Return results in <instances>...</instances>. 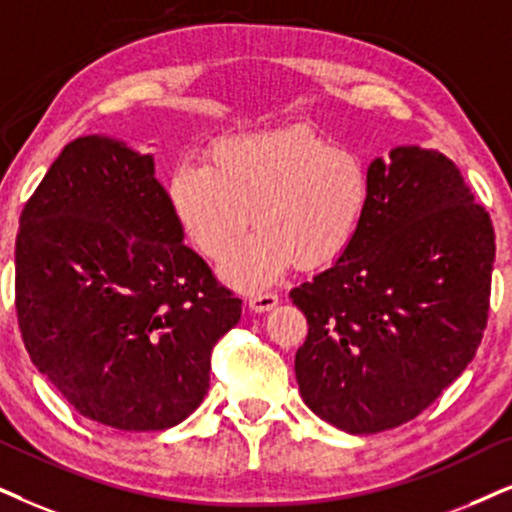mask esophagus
Returning <instances> with one entry per match:
<instances>
[{
  "mask_svg": "<svg viewBox=\"0 0 512 512\" xmlns=\"http://www.w3.org/2000/svg\"><path fill=\"white\" fill-rule=\"evenodd\" d=\"M248 304L252 312H269L271 307H276L278 304V295L276 293H252L248 297Z\"/></svg>",
  "mask_w": 512,
  "mask_h": 512,
  "instance_id": "34e87169",
  "label": "esophagus"
}]
</instances>
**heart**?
Segmentation results:
<instances>
[{
  "instance_id": "obj_1",
  "label": "heart",
  "mask_w": 512,
  "mask_h": 512,
  "mask_svg": "<svg viewBox=\"0 0 512 512\" xmlns=\"http://www.w3.org/2000/svg\"><path fill=\"white\" fill-rule=\"evenodd\" d=\"M368 200L364 160L309 127L219 139L205 165L181 163L167 181L174 222L208 260H222L253 219L258 234L222 264L226 281L241 286L267 283L290 262L319 269L338 260Z\"/></svg>"
}]
</instances>
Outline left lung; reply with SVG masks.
<instances>
[{"mask_svg": "<svg viewBox=\"0 0 512 512\" xmlns=\"http://www.w3.org/2000/svg\"><path fill=\"white\" fill-rule=\"evenodd\" d=\"M368 177L357 238L290 290L309 323L295 354L304 404L349 435L409 423L468 368L496 257L489 212L444 153L399 146Z\"/></svg>", "mask_w": 512, "mask_h": 512, "instance_id": "1", "label": "left lung"}]
</instances>
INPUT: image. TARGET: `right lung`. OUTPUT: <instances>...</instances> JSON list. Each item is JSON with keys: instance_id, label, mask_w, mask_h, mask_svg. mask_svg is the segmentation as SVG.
<instances>
[{"instance_id": "1", "label": "right lung", "mask_w": 512, "mask_h": 512, "mask_svg": "<svg viewBox=\"0 0 512 512\" xmlns=\"http://www.w3.org/2000/svg\"><path fill=\"white\" fill-rule=\"evenodd\" d=\"M181 241L153 155L99 134L70 141L25 203L18 326L84 418L167 430L208 394L212 347L241 300Z\"/></svg>"}]
</instances>
